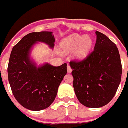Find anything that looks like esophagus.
<instances>
[{
	"label": "esophagus",
	"mask_w": 128,
	"mask_h": 128,
	"mask_svg": "<svg viewBox=\"0 0 128 128\" xmlns=\"http://www.w3.org/2000/svg\"><path fill=\"white\" fill-rule=\"evenodd\" d=\"M72 72V68L69 65H67V72L68 73H71Z\"/></svg>",
	"instance_id": "1"
}]
</instances>
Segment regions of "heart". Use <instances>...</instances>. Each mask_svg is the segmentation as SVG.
Returning a JSON list of instances; mask_svg holds the SVG:
<instances>
[{"label":"heart","instance_id":"obj_1","mask_svg":"<svg viewBox=\"0 0 128 128\" xmlns=\"http://www.w3.org/2000/svg\"><path fill=\"white\" fill-rule=\"evenodd\" d=\"M93 40L89 36L74 34L63 38L60 43V47L63 54H70L75 50L74 58L78 61L85 59L90 53Z\"/></svg>","mask_w":128,"mask_h":128}]
</instances>
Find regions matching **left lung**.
<instances>
[{"label":"left lung","instance_id":"1","mask_svg":"<svg viewBox=\"0 0 128 128\" xmlns=\"http://www.w3.org/2000/svg\"><path fill=\"white\" fill-rule=\"evenodd\" d=\"M94 50L83 60L70 61L73 86L82 105L100 108L107 104L117 92L122 65L117 46L106 35L96 31Z\"/></svg>","mask_w":128,"mask_h":128}]
</instances>
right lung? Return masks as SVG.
<instances>
[{"instance_id":"obj_1","label":"right lung","mask_w":128,"mask_h":128,"mask_svg":"<svg viewBox=\"0 0 128 128\" xmlns=\"http://www.w3.org/2000/svg\"><path fill=\"white\" fill-rule=\"evenodd\" d=\"M37 42L52 48L55 42L52 32H30L24 36L13 47L8 66L13 96L22 106L32 111L42 110L52 103L67 72L66 63L54 66L46 63L37 67L30 59V50Z\"/></svg>"}]
</instances>
